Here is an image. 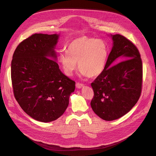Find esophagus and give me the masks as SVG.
<instances>
[{
	"label": "esophagus",
	"mask_w": 156,
	"mask_h": 156,
	"mask_svg": "<svg viewBox=\"0 0 156 156\" xmlns=\"http://www.w3.org/2000/svg\"><path fill=\"white\" fill-rule=\"evenodd\" d=\"M84 87V84L82 83H76V87L77 88H81Z\"/></svg>",
	"instance_id": "34e87169"
}]
</instances>
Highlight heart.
<instances>
[{"label":"heart","instance_id":"1","mask_svg":"<svg viewBox=\"0 0 156 156\" xmlns=\"http://www.w3.org/2000/svg\"><path fill=\"white\" fill-rule=\"evenodd\" d=\"M108 56L105 42L100 39L83 36L73 40L68 50L60 53L59 60L64 72L71 76L78 66L84 77H97L105 68Z\"/></svg>","mask_w":156,"mask_h":156}]
</instances>
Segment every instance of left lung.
Returning <instances> with one entry per match:
<instances>
[{
  "label": "left lung",
  "mask_w": 156,
  "mask_h": 156,
  "mask_svg": "<svg viewBox=\"0 0 156 156\" xmlns=\"http://www.w3.org/2000/svg\"><path fill=\"white\" fill-rule=\"evenodd\" d=\"M112 37L113 46L105 68L91 83L94 94L92 108L106 121L128 112L138 101L143 85V63L138 49L120 34ZM116 59L122 61L114 65Z\"/></svg>",
  "instance_id": "left-lung-1"
}]
</instances>
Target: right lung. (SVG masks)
I'll return each mask as SVG.
<instances>
[{
	"label": "right lung",
	"mask_w": 156,
	"mask_h": 156,
	"mask_svg": "<svg viewBox=\"0 0 156 156\" xmlns=\"http://www.w3.org/2000/svg\"><path fill=\"white\" fill-rule=\"evenodd\" d=\"M58 34H34L14 51L11 78L14 97L32 119L49 122L62 116L75 82L61 72L55 47Z\"/></svg>",
	"instance_id": "right-lung-1"
}]
</instances>
